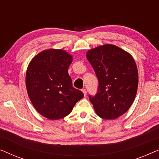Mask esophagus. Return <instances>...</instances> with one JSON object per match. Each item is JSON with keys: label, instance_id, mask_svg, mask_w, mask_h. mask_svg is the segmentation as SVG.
<instances>
[{"label": "esophagus", "instance_id": "esophagus-1", "mask_svg": "<svg viewBox=\"0 0 159 159\" xmlns=\"http://www.w3.org/2000/svg\"><path fill=\"white\" fill-rule=\"evenodd\" d=\"M82 92H83L84 96H86V95H87V90H86V89H82Z\"/></svg>", "mask_w": 159, "mask_h": 159}]
</instances>
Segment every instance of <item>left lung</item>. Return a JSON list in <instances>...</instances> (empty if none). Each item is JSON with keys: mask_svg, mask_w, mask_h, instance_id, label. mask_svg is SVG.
<instances>
[{"mask_svg": "<svg viewBox=\"0 0 159 159\" xmlns=\"http://www.w3.org/2000/svg\"><path fill=\"white\" fill-rule=\"evenodd\" d=\"M98 80L95 96H89L95 111L102 119H114L125 114L135 98L138 71L134 58L114 45L106 44L86 54Z\"/></svg>", "mask_w": 159, "mask_h": 159, "instance_id": "obj_1", "label": "left lung"}]
</instances>
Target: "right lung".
<instances>
[{"instance_id":"1","label":"right lung","mask_w":159,"mask_h":159,"mask_svg":"<svg viewBox=\"0 0 159 159\" xmlns=\"http://www.w3.org/2000/svg\"><path fill=\"white\" fill-rule=\"evenodd\" d=\"M72 56L61 49L45 50L32 58L26 73L28 95L39 114L51 120L66 116L84 97L72 86L68 69Z\"/></svg>"}]
</instances>
